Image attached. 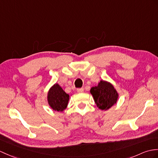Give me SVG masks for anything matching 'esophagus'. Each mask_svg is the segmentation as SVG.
Here are the masks:
<instances>
[{
    "instance_id": "1",
    "label": "esophagus",
    "mask_w": 158,
    "mask_h": 158,
    "mask_svg": "<svg viewBox=\"0 0 158 158\" xmlns=\"http://www.w3.org/2000/svg\"><path fill=\"white\" fill-rule=\"evenodd\" d=\"M77 91L78 93H83L84 89H83V88H79V89H77Z\"/></svg>"
}]
</instances>
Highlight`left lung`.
Returning <instances> with one entry per match:
<instances>
[{
    "label": "left lung",
    "instance_id": "left-lung-1",
    "mask_svg": "<svg viewBox=\"0 0 158 158\" xmlns=\"http://www.w3.org/2000/svg\"><path fill=\"white\" fill-rule=\"evenodd\" d=\"M95 103L102 110H107L114 105L118 98V94L110 83L100 81L98 86L92 87L90 89Z\"/></svg>",
    "mask_w": 158,
    "mask_h": 158
}]
</instances>
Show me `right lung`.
Instances as JSON below:
<instances>
[{
  "label": "right lung",
  "instance_id": "right-lung-1",
  "mask_svg": "<svg viewBox=\"0 0 158 158\" xmlns=\"http://www.w3.org/2000/svg\"><path fill=\"white\" fill-rule=\"evenodd\" d=\"M48 102L52 110L62 112L66 109L69 100V95L58 83L50 87L48 92Z\"/></svg>",
  "mask_w": 158,
  "mask_h": 158
}]
</instances>
